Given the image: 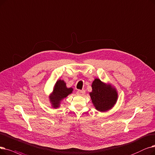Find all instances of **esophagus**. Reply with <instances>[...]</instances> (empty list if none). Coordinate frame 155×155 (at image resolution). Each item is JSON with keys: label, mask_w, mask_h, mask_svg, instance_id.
Instances as JSON below:
<instances>
[{"label": "esophagus", "mask_w": 155, "mask_h": 155, "mask_svg": "<svg viewBox=\"0 0 155 155\" xmlns=\"http://www.w3.org/2000/svg\"><path fill=\"white\" fill-rule=\"evenodd\" d=\"M85 91L84 90H79L77 92V94L78 96H83L85 94Z\"/></svg>", "instance_id": "1"}]
</instances>
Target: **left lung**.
Instances as JSON below:
<instances>
[{
  "instance_id": "8db88e82",
  "label": "left lung",
  "mask_w": 155,
  "mask_h": 155,
  "mask_svg": "<svg viewBox=\"0 0 155 155\" xmlns=\"http://www.w3.org/2000/svg\"><path fill=\"white\" fill-rule=\"evenodd\" d=\"M92 89L90 96L94 107L99 111H108L116 104L118 93L115 87L96 78L92 84Z\"/></svg>"
}]
</instances>
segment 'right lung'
<instances>
[{
	"mask_svg": "<svg viewBox=\"0 0 155 155\" xmlns=\"http://www.w3.org/2000/svg\"><path fill=\"white\" fill-rule=\"evenodd\" d=\"M73 88H68L64 80H58L54 87L53 91L49 96L50 102L52 107L57 108L61 104V101L72 93Z\"/></svg>",
	"mask_w": 155,
	"mask_h": 155,
	"instance_id": "1",
	"label": "right lung"
}]
</instances>
